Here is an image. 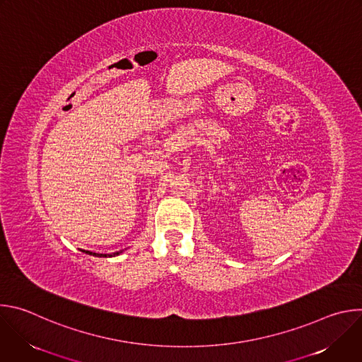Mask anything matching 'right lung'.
Segmentation results:
<instances>
[{
  "mask_svg": "<svg viewBox=\"0 0 362 362\" xmlns=\"http://www.w3.org/2000/svg\"><path fill=\"white\" fill-rule=\"evenodd\" d=\"M123 250H124V249H122V250H119V252H115V253H95V252H90V250H83V252H86V253H88V255H93V256H98V257H110V256H117V255L123 253Z\"/></svg>",
  "mask_w": 362,
  "mask_h": 362,
  "instance_id": "add662e5",
  "label": "right lung"
}]
</instances>
